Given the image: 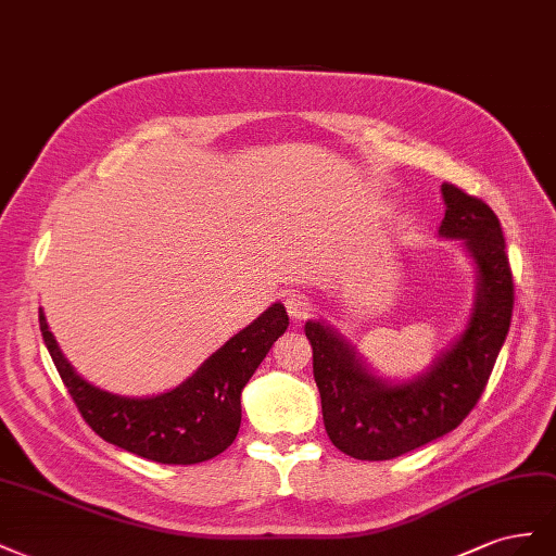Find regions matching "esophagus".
Instances as JSON below:
<instances>
[{"instance_id": "34e87169", "label": "esophagus", "mask_w": 556, "mask_h": 556, "mask_svg": "<svg viewBox=\"0 0 556 556\" xmlns=\"http://www.w3.org/2000/svg\"><path fill=\"white\" fill-rule=\"evenodd\" d=\"M287 309L293 321H303L305 316L312 312V300L305 293H289L287 295Z\"/></svg>"}]
</instances>
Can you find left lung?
<instances>
[{
  "label": "left lung",
  "instance_id": "obj_1",
  "mask_svg": "<svg viewBox=\"0 0 556 556\" xmlns=\"http://www.w3.org/2000/svg\"><path fill=\"white\" fill-rule=\"evenodd\" d=\"M445 218L438 235L462 240L478 273L466 330L417 377H377L336 328L307 321L314 382L332 445L361 462H389L462 424L489 382L510 330L515 283L496 214L454 184H442Z\"/></svg>",
  "mask_w": 556,
  "mask_h": 556
}]
</instances>
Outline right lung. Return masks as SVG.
<instances>
[{
    "label": "right lung",
    "mask_w": 556,
    "mask_h": 556,
    "mask_svg": "<svg viewBox=\"0 0 556 556\" xmlns=\"http://www.w3.org/2000/svg\"><path fill=\"white\" fill-rule=\"evenodd\" d=\"M46 349L86 424L102 440L155 464L190 466L226 452L242 424V389L289 328L281 303L232 336L177 389L149 399L109 393L78 375L39 309Z\"/></svg>",
    "instance_id": "1"
}]
</instances>
